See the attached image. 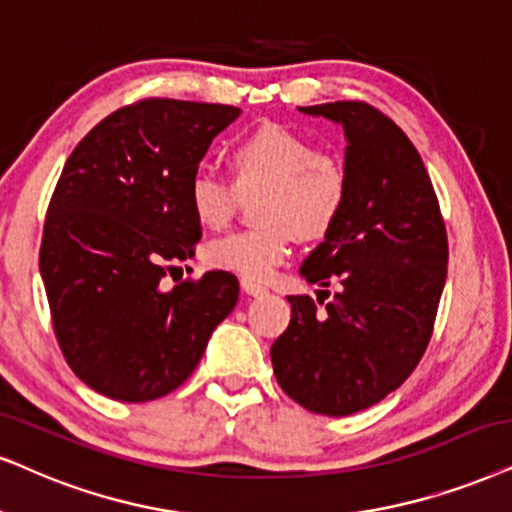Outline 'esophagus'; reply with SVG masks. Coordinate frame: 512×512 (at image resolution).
Masks as SVG:
<instances>
[{
	"mask_svg": "<svg viewBox=\"0 0 512 512\" xmlns=\"http://www.w3.org/2000/svg\"><path fill=\"white\" fill-rule=\"evenodd\" d=\"M241 288H243V293H248V295H252V297L267 293V288H264L262 283L252 281V278H241Z\"/></svg>",
	"mask_w": 512,
	"mask_h": 512,
	"instance_id": "esophagus-1",
	"label": "esophagus"
}]
</instances>
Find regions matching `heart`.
Here are the masks:
<instances>
[{"instance_id": "obj_1", "label": "heart", "mask_w": 512, "mask_h": 512, "mask_svg": "<svg viewBox=\"0 0 512 512\" xmlns=\"http://www.w3.org/2000/svg\"><path fill=\"white\" fill-rule=\"evenodd\" d=\"M234 184L210 170L189 181V208L198 224L222 229L234 217L238 196L264 191L260 229L236 231L205 250L210 267L245 278H267L288 257L293 234L319 238L338 222L347 200L345 165L293 129L264 125L229 153Z\"/></svg>"}]
</instances>
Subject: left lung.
<instances>
[{
    "label": "left lung",
    "instance_id": "obj_1",
    "mask_svg": "<svg viewBox=\"0 0 512 512\" xmlns=\"http://www.w3.org/2000/svg\"><path fill=\"white\" fill-rule=\"evenodd\" d=\"M297 111L335 122L347 139L345 208L300 267L307 283L326 288L338 276L342 290L323 312L309 295H288L290 323L271 345V366L307 411L349 416L385 399L418 366L449 243L428 170L387 115L361 101Z\"/></svg>",
    "mask_w": 512,
    "mask_h": 512
}]
</instances>
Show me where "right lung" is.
Masks as SVG:
<instances>
[{"label":"right lung","instance_id":"add662e5","mask_svg":"<svg viewBox=\"0 0 512 512\" xmlns=\"http://www.w3.org/2000/svg\"><path fill=\"white\" fill-rule=\"evenodd\" d=\"M238 115L222 103L139 101L101 120L63 167L40 274L63 357L103 397L134 404L177 390L234 312L229 271L172 290L160 281L193 257L189 181Z\"/></svg>","mask_w":512,"mask_h":512}]
</instances>
